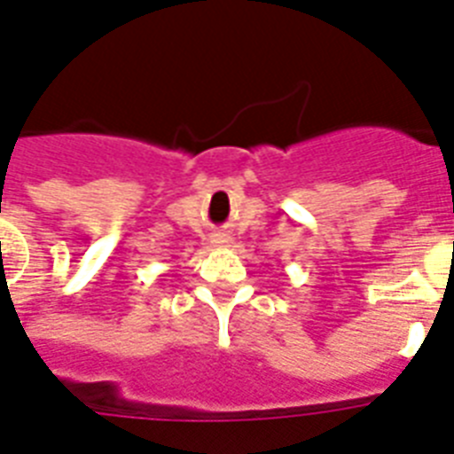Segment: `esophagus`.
<instances>
[{"label": "esophagus", "instance_id": "obj_1", "mask_svg": "<svg viewBox=\"0 0 454 454\" xmlns=\"http://www.w3.org/2000/svg\"><path fill=\"white\" fill-rule=\"evenodd\" d=\"M212 247H233V238L231 235H215L212 238Z\"/></svg>", "mask_w": 454, "mask_h": 454}]
</instances>
